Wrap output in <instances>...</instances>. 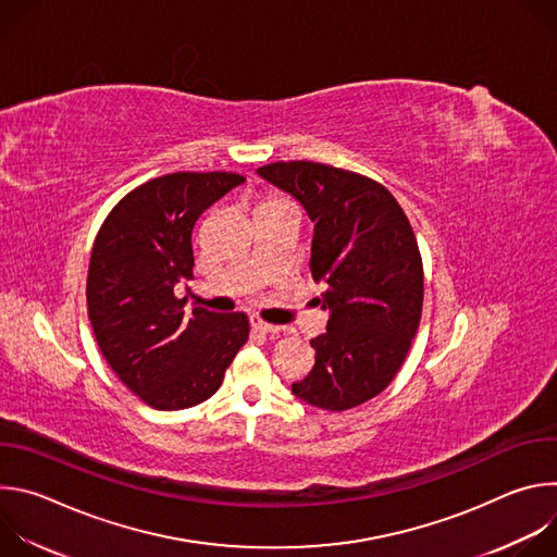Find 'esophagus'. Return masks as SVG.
Listing matches in <instances>:
<instances>
[{"mask_svg": "<svg viewBox=\"0 0 557 557\" xmlns=\"http://www.w3.org/2000/svg\"><path fill=\"white\" fill-rule=\"evenodd\" d=\"M251 329L256 333H262V335H277L280 333V326L267 324L264 320H260V317H251Z\"/></svg>", "mask_w": 557, "mask_h": 557, "instance_id": "esophagus-1", "label": "esophagus"}]
</instances>
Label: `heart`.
Listing matches in <instances>:
<instances>
[{"instance_id": "1", "label": "heart", "mask_w": 557, "mask_h": 557, "mask_svg": "<svg viewBox=\"0 0 557 557\" xmlns=\"http://www.w3.org/2000/svg\"><path fill=\"white\" fill-rule=\"evenodd\" d=\"M277 202H284V200H269V202H264V205H277Z\"/></svg>"}]
</instances>
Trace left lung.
<instances>
[{
	"label": "left lung",
	"instance_id": "1",
	"mask_svg": "<svg viewBox=\"0 0 557 557\" xmlns=\"http://www.w3.org/2000/svg\"><path fill=\"white\" fill-rule=\"evenodd\" d=\"M314 222L310 273L326 290V333L310 339L314 366L297 399L331 412L357 408L399 372L423 310V262L408 215L372 178L322 163L258 170Z\"/></svg>",
	"mask_w": 557,
	"mask_h": 557
}]
</instances>
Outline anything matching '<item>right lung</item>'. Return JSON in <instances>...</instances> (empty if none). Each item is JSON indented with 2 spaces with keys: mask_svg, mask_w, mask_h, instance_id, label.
Instances as JSON below:
<instances>
[{
  "mask_svg": "<svg viewBox=\"0 0 557 557\" xmlns=\"http://www.w3.org/2000/svg\"><path fill=\"white\" fill-rule=\"evenodd\" d=\"M231 172H176L129 191L101 224L88 269V314L116 376L156 410L207 401L249 339L245 312L183 310L191 233L205 209L243 185Z\"/></svg>",
  "mask_w": 557,
  "mask_h": 557,
  "instance_id": "right-lung-1",
  "label": "right lung"
}]
</instances>
